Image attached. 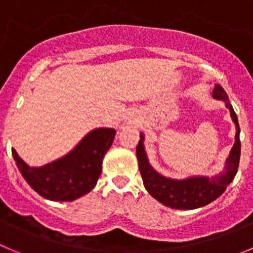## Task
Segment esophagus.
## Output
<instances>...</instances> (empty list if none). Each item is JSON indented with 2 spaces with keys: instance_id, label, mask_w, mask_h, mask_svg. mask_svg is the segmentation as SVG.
I'll use <instances>...</instances> for the list:
<instances>
[{
  "instance_id": "obj_1",
  "label": "esophagus",
  "mask_w": 253,
  "mask_h": 253,
  "mask_svg": "<svg viewBox=\"0 0 253 253\" xmlns=\"http://www.w3.org/2000/svg\"><path fill=\"white\" fill-rule=\"evenodd\" d=\"M133 124H134V123H133Z\"/></svg>"
}]
</instances>
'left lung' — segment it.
<instances>
[{
	"instance_id": "1",
	"label": "left lung",
	"mask_w": 253,
	"mask_h": 253,
	"mask_svg": "<svg viewBox=\"0 0 253 253\" xmlns=\"http://www.w3.org/2000/svg\"><path fill=\"white\" fill-rule=\"evenodd\" d=\"M213 97L225 102V107L231 111V118L236 125V142L232 147L229 156L225 161L224 169L218 175L208 177V176H193V177L175 180L158 173L149 163L144 149V135L140 133V140L137 146V158L139 163V171L143 178V184L146 190L161 204L172 209L191 210L198 209L214 202L222 195L227 186L233 181L241 156V140H240V124L232 107L228 95L220 84H215L213 90Z\"/></svg>"
}]
</instances>
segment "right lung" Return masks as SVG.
Instances as JSON below:
<instances>
[{
    "label": "right lung",
    "mask_w": 253,
    "mask_h": 253,
    "mask_svg": "<svg viewBox=\"0 0 253 253\" xmlns=\"http://www.w3.org/2000/svg\"><path fill=\"white\" fill-rule=\"evenodd\" d=\"M115 133L113 128L93 129L66 156L40 167L29 166L15 149L12 156L22 177L40 196L53 202H72L95 187Z\"/></svg>",
    "instance_id": "right-lung-1"
}]
</instances>
